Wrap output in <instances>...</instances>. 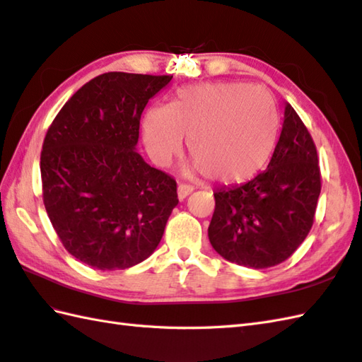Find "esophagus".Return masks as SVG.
Here are the masks:
<instances>
[{"label":"esophagus","instance_id":"1","mask_svg":"<svg viewBox=\"0 0 362 362\" xmlns=\"http://www.w3.org/2000/svg\"><path fill=\"white\" fill-rule=\"evenodd\" d=\"M194 191V187L193 185H187V183H180L179 187H177V196H179L180 201H183V199L188 197L191 193Z\"/></svg>","mask_w":362,"mask_h":362}]
</instances>
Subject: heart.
Returning a JSON list of instances; mask_svg holds the SVG:
<instances>
[{
	"mask_svg": "<svg viewBox=\"0 0 362 362\" xmlns=\"http://www.w3.org/2000/svg\"><path fill=\"white\" fill-rule=\"evenodd\" d=\"M279 126L274 98L244 82L183 88L168 107H151L143 121L146 146L158 165L169 163L188 136V171L222 183L243 182L263 168Z\"/></svg>",
	"mask_w": 362,
	"mask_h": 362,
	"instance_id": "heart-1",
	"label": "heart"
}]
</instances>
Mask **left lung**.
I'll return each instance as SVG.
<instances>
[{
    "label": "left lung",
    "instance_id": "obj_1",
    "mask_svg": "<svg viewBox=\"0 0 362 362\" xmlns=\"http://www.w3.org/2000/svg\"><path fill=\"white\" fill-rule=\"evenodd\" d=\"M322 180L316 144L291 104L267 169L214 193L209 238L221 257L253 269L283 263L314 222Z\"/></svg>",
    "mask_w": 362,
    "mask_h": 362
}]
</instances>
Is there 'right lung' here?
<instances>
[{"mask_svg": "<svg viewBox=\"0 0 362 362\" xmlns=\"http://www.w3.org/2000/svg\"><path fill=\"white\" fill-rule=\"evenodd\" d=\"M173 76L110 71L68 99L40 153L43 204L68 253L99 271L156 250L179 204L174 177L135 151L146 104Z\"/></svg>", "mask_w": 362, "mask_h": 362, "instance_id": "obj_1", "label": "right lung"}]
</instances>
